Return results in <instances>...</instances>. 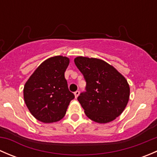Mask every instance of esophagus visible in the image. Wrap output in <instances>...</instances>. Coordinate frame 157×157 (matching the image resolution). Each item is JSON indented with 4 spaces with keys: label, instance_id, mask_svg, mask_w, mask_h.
<instances>
[{
    "label": "esophagus",
    "instance_id": "1",
    "mask_svg": "<svg viewBox=\"0 0 157 157\" xmlns=\"http://www.w3.org/2000/svg\"><path fill=\"white\" fill-rule=\"evenodd\" d=\"M79 94H80V91H78V90H77L76 92H74V96H75V98L78 97Z\"/></svg>",
    "mask_w": 157,
    "mask_h": 157
}]
</instances>
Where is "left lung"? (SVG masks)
I'll return each mask as SVG.
<instances>
[{"label": "left lung", "instance_id": "left-lung-1", "mask_svg": "<svg viewBox=\"0 0 157 157\" xmlns=\"http://www.w3.org/2000/svg\"><path fill=\"white\" fill-rule=\"evenodd\" d=\"M74 63L86 82V92L77 98L86 116L100 124L115 120L129 100L127 80L113 66L101 59L79 56Z\"/></svg>", "mask_w": 157, "mask_h": 157}]
</instances>
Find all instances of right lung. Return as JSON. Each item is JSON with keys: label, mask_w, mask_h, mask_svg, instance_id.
Instances as JSON below:
<instances>
[{"label": "right lung", "mask_w": 157, "mask_h": 157, "mask_svg": "<svg viewBox=\"0 0 157 157\" xmlns=\"http://www.w3.org/2000/svg\"><path fill=\"white\" fill-rule=\"evenodd\" d=\"M70 60L61 55L49 58L36 68L23 89L25 103L32 115L44 123L60 121L74 95L69 91L64 72Z\"/></svg>", "instance_id": "add662e5"}]
</instances>
